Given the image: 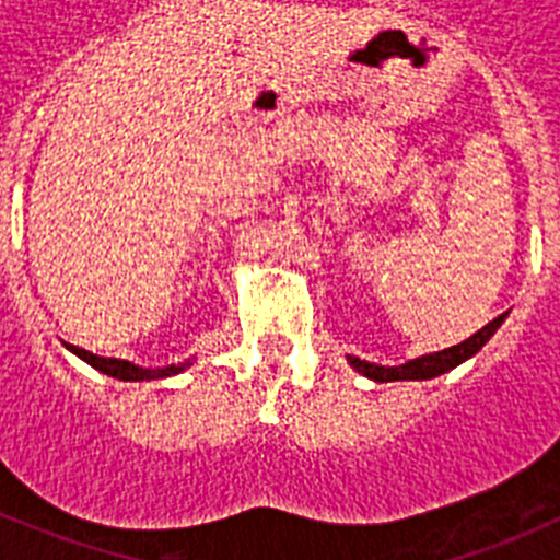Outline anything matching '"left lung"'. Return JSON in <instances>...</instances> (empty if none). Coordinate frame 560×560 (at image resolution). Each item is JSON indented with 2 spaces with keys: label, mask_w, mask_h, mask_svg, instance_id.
I'll return each instance as SVG.
<instances>
[{
  "label": "left lung",
  "mask_w": 560,
  "mask_h": 560,
  "mask_svg": "<svg viewBox=\"0 0 560 560\" xmlns=\"http://www.w3.org/2000/svg\"><path fill=\"white\" fill-rule=\"evenodd\" d=\"M504 316H508V311L499 314L497 319H491L485 328H479L474 336L459 341V345H452V348L446 350H438V353L418 355V359H409L404 361V364H395V368H389V364H375V361H364L359 359V355H348V364L355 370V373H361L370 381H378V384H387V381L438 378V375L448 373V370L459 368V364L471 359V355H477L479 350L485 348V341L491 339V336L499 330V325L504 323Z\"/></svg>",
  "instance_id": "obj_1"
}]
</instances>
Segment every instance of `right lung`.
I'll return each instance as SVG.
<instances>
[{
  "instance_id": "add662e5",
  "label": "right lung",
  "mask_w": 560,
  "mask_h": 560,
  "mask_svg": "<svg viewBox=\"0 0 560 560\" xmlns=\"http://www.w3.org/2000/svg\"><path fill=\"white\" fill-rule=\"evenodd\" d=\"M69 353H75L78 359H83L89 368L101 370L103 375H112L117 381H156V378H167V375H179L190 368L196 359H185L179 364H167V368H140V364H133V361L126 359H106V355L89 353V350L75 348V345H67Z\"/></svg>"
}]
</instances>
